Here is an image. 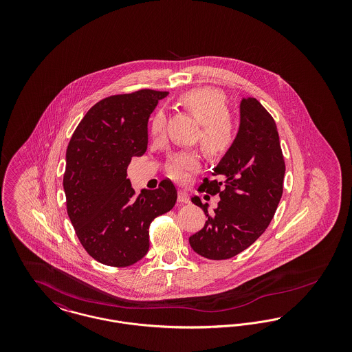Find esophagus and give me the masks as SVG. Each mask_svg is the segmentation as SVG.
<instances>
[{"instance_id":"esophagus-1","label":"esophagus","mask_w":352,"mask_h":352,"mask_svg":"<svg viewBox=\"0 0 352 352\" xmlns=\"http://www.w3.org/2000/svg\"><path fill=\"white\" fill-rule=\"evenodd\" d=\"M178 201L179 203H188L190 199H188V195L184 192V191H178Z\"/></svg>"}]
</instances>
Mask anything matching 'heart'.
<instances>
[{
    "label": "heart",
    "instance_id": "1",
    "mask_svg": "<svg viewBox=\"0 0 352 352\" xmlns=\"http://www.w3.org/2000/svg\"><path fill=\"white\" fill-rule=\"evenodd\" d=\"M178 104L199 121L198 138L206 151L219 155L230 149L234 142L236 126L234 118L227 112L226 96L220 91L208 87L188 89L178 98ZM165 126L166 116L164 111H157L151 118V135H161L165 132ZM201 165V154L198 151H181L168 158L166 173L170 178L184 182L190 174L197 173Z\"/></svg>",
    "mask_w": 352,
    "mask_h": 352
}]
</instances>
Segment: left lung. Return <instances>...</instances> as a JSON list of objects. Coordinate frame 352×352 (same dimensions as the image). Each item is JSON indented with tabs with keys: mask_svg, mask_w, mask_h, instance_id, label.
<instances>
[{
	"mask_svg": "<svg viewBox=\"0 0 352 352\" xmlns=\"http://www.w3.org/2000/svg\"><path fill=\"white\" fill-rule=\"evenodd\" d=\"M199 191L220 197L214 214L198 197L192 203L207 221L190 236V245L210 260H227L252 245L274 217L284 191L285 161L277 126L268 111L254 98L240 104V128L234 144Z\"/></svg>",
	"mask_w": 352,
	"mask_h": 352,
	"instance_id": "1",
	"label": "left lung"
}]
</instances>
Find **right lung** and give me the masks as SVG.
<instances>
[{
    "instance_id": "1",
    "label": "right lung",
    "mask_w": 352,
    "mask_h": 352,
    "mask_svg": "<svg viewBox=\"0 0 352 352\" xmlns=\"http://www.w3.org/2000/svg\"><path fill=\"white\" fill-rule=\"evenodd\" d=\"M165 91L138 89L96 102L68 142L63 187L68 218L87 253L104 265L129 267L149 251V227L177 201L164 179L135 197L126 168L148 149V120Z\"/></svg>"
}]
</instances>
